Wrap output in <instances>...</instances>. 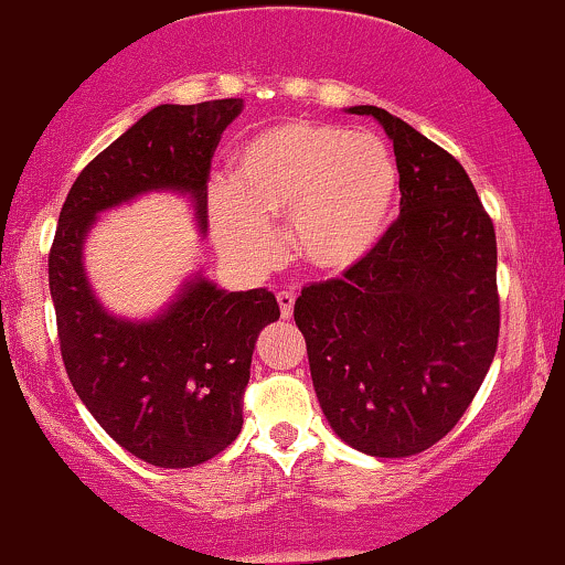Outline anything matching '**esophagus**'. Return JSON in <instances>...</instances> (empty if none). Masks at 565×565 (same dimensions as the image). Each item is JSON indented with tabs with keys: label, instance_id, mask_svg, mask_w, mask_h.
Listing matches in <instances>:
<instances>
[{
	"label": "esophagus",
	"instance_id": "esophagus-1",
	"mask_svg": "<svg viewBox=\"0 0 565 565\" xmlns=\"http://www.w3.org/2000/svg\"><path fill=\"white\" fill-rule=\"evenodd\" d=\"M277 303H280V315H282V320H290V317H294V303H296V296L290 294V290H280V294H277Z\"/></svg>",
	"mask_w": 565,
	"mask_h": 565
}]
</instances>
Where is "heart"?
<instances>
[{
  "label": "heart",
  "mask_w": 565,
  "mask_h": 565,
  "mask_svg": "<svg viewBox=\"0 0 565 565\" xmlns=\"http://www.w3.org/2000/svg\"><path fill=\"white\" fill-rule=\"evenodd\" d=\"M399 174L381 139L347 126L294 121L237 150L230 184L209 195L218 250L258 271L277 256L271 218H288L290 248L324 277L347 275L386 235Z\"/></svg>",
  "instance_id": "heart-1"
}]
</instances>
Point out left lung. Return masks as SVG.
Here are the masks:
<instances>
[{
    "label": "left lung",
    "instance_id": "left-lung-1",
    "mask_svg": "<svg viewBox=\"0 0 565 565\" xmlns=\"http://www.w3.org/2000/svg\"><path fill=\"white\" fill-rule=\"evenodd\" d=\"M349 110L394 139L402 211L360 267L307 285L294 317L335 434L364 455L409 457L457 426L494 360V224L455 156L388 110Z\"/></svg>",
    "mask_w": 565,
    "mask_h": 565
}]
</instances>
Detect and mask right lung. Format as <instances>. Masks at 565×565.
I'll use <instances>...</instances> for the list:
<instances>
[{"label":"right lung","mask_w":565,"mask_h":565,"mask_svg":"<svg viewBox=\"0 0 565 565\" xmlns=\"http://www.w3.org/2000/svg\"><path fill=\"white\" fill-rule=\"evenodd\" d=\"M241 110L230 97L145 113L76 177L50 248L65 373L110 439L158 468L201 466L237 439L256 338L280 307L267 288L227 294L195 277L156 320H118L86 282L84 237L99 211L150 190L188 192L205 230L211 158Z\"/></svg>","instance_id":"obj_1"}]
</instances>
